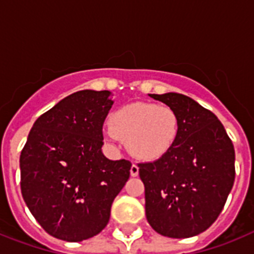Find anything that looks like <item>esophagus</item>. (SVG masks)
Masks as SVG:
<instances>
[{
  "mask_svg": "<svg viewBox=\"0 0 254 254\" xmlns=\"http://www.w3.org/2000/svg\"><path fill=\"white\" fill-rule=\"evenodd\" d=\"M131 176L132 177H137L138 176V167L136 165V164H132V167H131Z\"/></svg>",
  "mask_w": 254,
  "mask_h": 254,
  "instance_id": "1",
  "label": "esophagus"
}]
</instances>
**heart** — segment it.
Returning <instances> with one entry per match:
<instances>
[{
  "mask_svg": "<svg viewBox=\"0 0 254 254\" xmlns=\"http://www.w3.org/2000/svg\"><path fill=\"white\" fill-rule=\"evenodd\" d=\"M104 134L108 140H126L127 149L141 160H156L170 151L181 129L174 109L154 103H131L111 116Z\"/></svg>",
  "mask_w": 254,
  "mask_h": 254,
  "instance_id": "1",
  "label": "heart"
}]
</instances>
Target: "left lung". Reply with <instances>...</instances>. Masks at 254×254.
Instances as JSON below:
<instances>
[{"label":"left lung","mask_w":254,"mask_h":254,"mask_svg":"<svg viewBox=\"0 0 254 254\" xmlns=\"http://www.w3.org/2000/svg\"><path fill=\"white\" fill-rule=\"evenodd\" d=\"M149 95L177 112L181 129L169 152L138 164L147 221L164 237H194L214 224L232 190L234 146L217 117L190 96Z\"/></svg>","instance_id":"8db88e82"}]
</instances>
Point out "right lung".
<instances>
[{
    "mask_svg": "<svg viewBox=\"0 0 254 254\" xmlns=\"http://www.w3.org/2000/svg\"><path fill=\"white\" fill-rule=\"evenodd\" d=\"M111 91L81 90L38 118L20 155L21 193L33 216L52 237L81 242L107 226L131 161L102 152L103 123Z\"/></svg>",
    "mask_w": 254,
    "mask_h": 254,
    "instance_id": "obj_1",
    "label": "right lung"
}]
</instances>
